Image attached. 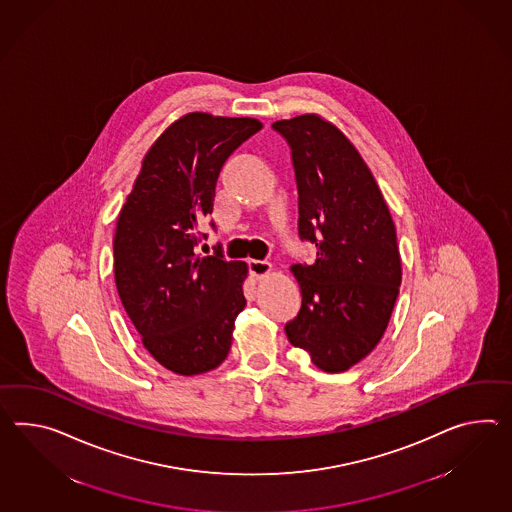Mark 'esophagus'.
<instances>
[{"label": "esophagus", "mask_w": 512, "mask_h": 512, "mask_svg": "<svg viewBox=\"0 0 512 512\" xmlns=\"http://www.w3.org/2000/svg\"><path fill=\"white\" fill-rule=\"evenodd\" d=\"M248 266H250L251 275H253L255 279H262L264 275H268L272 272V264L268 261H255V259H250Z\"/></svg>", "instance_id": "34e87169"}]
</instances>
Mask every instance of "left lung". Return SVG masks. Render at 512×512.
<instances>
[{
	"label": "left lung",
	"mask_w": 512,
	"mask_h": 512,
	"mask_svg": "<svg viewBox=\"0 0 512 512\" xmlns=\"http://www.w3.org/2000/svg\"><path fill=\"white\" fill-rule=\"evenodd\" d=\"M292 150L300 196V237L314 264H292L298 316L285 325L294 348L324 372H346L387 329L401 285L396 227L359 151L318 114L272 124Z\"/></svg>",
	"instance_id": "left-lung-1"
}]
</instances>
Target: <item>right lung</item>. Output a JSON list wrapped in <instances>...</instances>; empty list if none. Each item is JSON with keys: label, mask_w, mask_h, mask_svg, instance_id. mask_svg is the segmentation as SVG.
<instances>
[{"label": "right lung", "mask_w": 512, "mask_h": 512, "mask_svg": "<svg viewBox=\"0 0 512 512\" xmlns=\"http://www.w3.org/2000/svg\"><path fill=\"white\" fill-rule=\"evenodd\" d=\"M255 118L188 113L153 142L118 214L114 281L144 348L170 372L205 374L225 361L248 264L198 255L227 157L261 131ZM214 227V224H211Z\"/></svg>", "instance_id": "1"}]
</instances>
